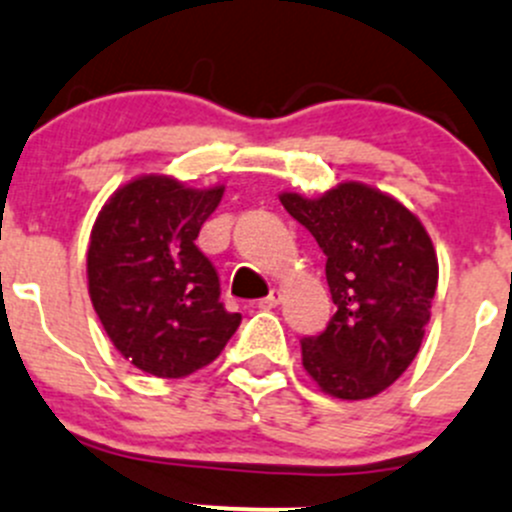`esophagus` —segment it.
<instances>
[{
  "label": "esophagus",
  "instance_id": "1",
  "mask_svg": "<svg viewBox=\"0 0 512 512\" xmlns=\"http://www.w3.org/2000/svg\"><path fill=\"white\" fill-rule=\"evenodd\" d=\"M278 303H281V291H278V288H273L266 298H261V301H258V308H263V311H271V308H276Z\"/></svg>",
  "mask_w": 512,
  "mask_h": 512
}]
</instances>
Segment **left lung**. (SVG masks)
I'll list each match as a JSON object with an SVG mask.
<instances>
[{
  "label": "left lung",
  "mask_w": 512,
  "mask_h": 512,
  "mask_svg": "<svg viewBox=\"0 0 512 512\" xmlns=\"http://www.w3.org/2000/svg\"><path fill=\"white\" fill-rule=\"evenodd\" d=\"M326 256L336 313L301 338L303 368L331 396L361 401L403 376L421 348L438 286L430 236L403 204L371 186H336L318 199L281 194Z\"/></svg>",
  "instance_id": "left-lung-1"
}]
</instances>
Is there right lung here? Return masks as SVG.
Returning a JSON list of instances; mask_svg holds the SVG:
<instances>
[{"instance_id": "add662e5", "label": "right lung", "mask_w": 512, "mask_h": 512, "mask_svg": "<svg viewBox=\"0 0 512 512\" xmlns=\"http://www.w3.org/2000/svg\"><path fill=\"white\" fill-rule=\"evenodd\" d=\"M221 196L224 186L199 191L141 176L106 201L91 229L96 316L116 351L156 378L209 366L241 323L219 301V273L194 244Z\"/></svg>"}]
</instances>
